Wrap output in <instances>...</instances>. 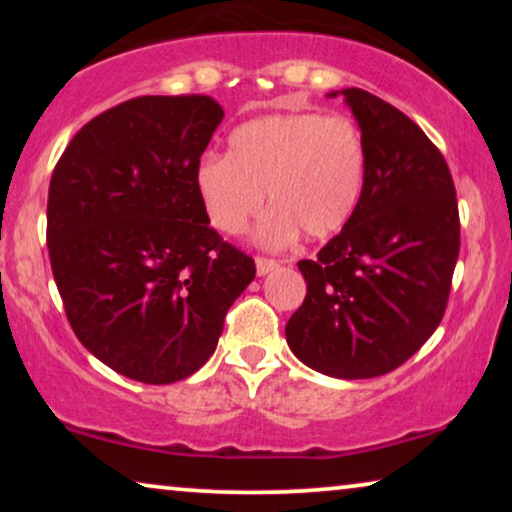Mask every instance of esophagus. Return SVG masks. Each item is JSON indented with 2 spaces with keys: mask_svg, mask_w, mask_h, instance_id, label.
I'll return each instance as SVG.
<instances>
[{
  "mask_svg": "<svg viewBox=\"0 0 512 512\" xmlns=\"http://www.w3.org/2000/svg\"><path fill=\"white\" fill-rule=\"evenodd\" d=\"M277 268H279V263L275 261V258H263V256L256 258V272H258V277L268 275V272L277 270Z\"/></svg>",
  "mask_w": 512,
  "mask_h": 512,
  "instance_id": "34e87169",
  "label": "esophagus"
}]
</instances>
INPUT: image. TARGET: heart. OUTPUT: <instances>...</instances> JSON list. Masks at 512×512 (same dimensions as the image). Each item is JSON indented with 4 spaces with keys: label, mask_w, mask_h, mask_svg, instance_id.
<instances>
[{
    "label": "heart",
    "mask_w": 512,
    "mask_h": 512,
    "mask_svg": "<svg viewBox=\"0 0 512 512\" xmlns=\"http://www.w3.org/2000/svg\"><path fill=\"white\" fill-rule=\"evenodd\" d=\"M366 144L356 125L317 111L261 116L228 137V156L207 153L195 167V188L216 230L237 235L263 207L258 244L282 249L300 230L314 240L335 235L359 205Z\"/></svg>",
    "instance_id": "1"
}]
</instances>
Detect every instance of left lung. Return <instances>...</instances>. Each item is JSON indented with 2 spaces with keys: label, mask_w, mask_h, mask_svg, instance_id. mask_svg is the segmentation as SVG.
Returning <instances> with one entry per match:
<instances>
[{
  "label": "left lung",
  "mask_w": 512,
  "mask_h": 512,
  "mask_svg": "<svg viewBox=\"0 0 512 512\" xmlns=\"http://www.w3.org/2000/svg\"><path fill=\"white\" fill-rule=\"evenodd\" d=\"M345 97L366 144V179L354 214L317 254L300 261L303 305L286 342L305 366L340 380L380 377L431 338L459 258L457 191L417 123L361 88Z\"/></svg>",
  "instance_id": "1"
}]
</instances>
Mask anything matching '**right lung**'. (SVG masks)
<instances>
[{
  "label": "right lung",
  "instance_id": "add662e5",
  "mask_svg": "<svg viewBox=\"0 0 512 512\" xmlns=\"http://www.w3.org/2000/svg\"><path fill=\"white\" fill-rule=\"evenodd\" d=\"M223 121L207 95H144L76 132L48 186V256L81 345L144 384L205 366L254 258L209 226L195 167Z\"/></svg>",
  "mask_w": 512,
  "mask_h": 512
}]
</instances>
